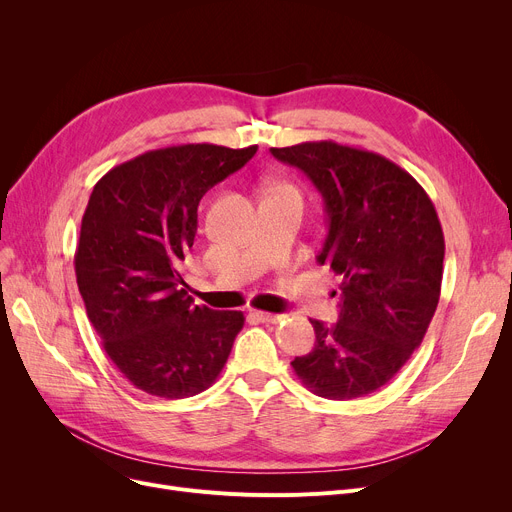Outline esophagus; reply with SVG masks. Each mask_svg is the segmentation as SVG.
Wrapping results in <instances>:
<instances>
[{
  "label": "esophagus",
  "mask_w": 512,
  "mask_h": 512,
  "mask_svg": "<svg viewBox=\"0 0 512 512\" xmlns=\"http://www.w3.org/2000/svg\"><path fill=\"white\" fill-rule=\"evenodd\" d=\"M259 321H263V324H278V321L282 319V315H276V313H265V311H255L253 313Z\"/></svg>",
  "instance_id": "esophagus-1"
}]
</instances>
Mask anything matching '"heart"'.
<instances>
[{
    "instance_id": "1",
    "label": "heart",
    "mask_w": 512,
    "mask_h": 512,
    "mask_svg": "<svg viewBox=\"0 0 512 512\" xmlns=\"http://www.w3.org/2000/svg\"><path fill=\"white\" fill-rule=\"evenodd\" d=\"M274 191H288V188H286V186H276Z\"/></svg>"
}]
</instances>
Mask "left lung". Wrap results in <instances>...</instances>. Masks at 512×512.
Segmentation results:
<instances>
[{"label":"left lung","instance_id":"left-lung-1","mask_svg":"<svg viewBox=\"0 0 512 512\" xmlns=\"http://www.w3.org/2000/svg\"><path fill=\"white\" fill-rule=\"evenodd\" d=\"M324 197L317 261L342 278L334 326L309 319L315 346L290 365L303 386L353 400L386 386L421 344L442 286L444 234L423 186L380 153L334 141L272 147Z\"/></svg>","mask_w":512,"mask_h":512}]
</instances>
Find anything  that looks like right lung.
I'll list each match as a JSON object with an SVG mask.
<instances>
[{
  "label": "right lung",
  "instance_id": "add662e5",
  "mask_svg": "<svg viewBox=\"0 0 512 512\" xmlns=\"http://www.w3.org/2000/svg\"><path fill=\"white\" fill-rule=\"evenodd\" d=\"M255 153L211 143L153 149L93 186L76 284L103 351L134 388L186 398L222 373L245 315L193 305L178 263L195 242L201 197Z\"/></svg>",
  "mask_w": 512,
  "mask_h": 512
}]
</instances>
